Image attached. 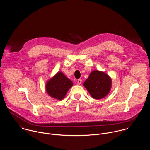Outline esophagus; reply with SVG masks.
Returning a JSON list of instances; mask_svg holds the SVG:
<instances>
[{
  "mask_svg": "<svg viewBox=\"0 0 150 150\" xmlns=\"http://www.w3.org/2000/svg\"><path fill=\"white\" fill-rule=\"evenodd\" d=\"M82 83V80L81 79H78V84H81Z\"/></svg>",
  "mask_w": 150,
  "mask_h": 150,
  "instance_id": "34e87169",
  "label": "esophagus"
}]
</instances>
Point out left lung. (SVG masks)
I'll return each instance as SVG.
<instances>
[{
  "instance_id": "obj_1",
  "label": "left lung",
  "mask_w": 150,
  "mask_h": 150,
  "mask_svg": "<svg viewBox=\"0 0 150 150\" xmlns=\"http://www.w3.org/2000/svg\"><path fill=\"white\" fill-rule=\"evenodd\" d=\"M112 84V79L107 74L98 70H94L90 74L88 78L83 83V86L93 98L100 100L109 93Z\"/></svg>"
}]
</instances>
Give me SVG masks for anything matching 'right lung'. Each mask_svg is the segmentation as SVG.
I'll return each instance as SVG.
<instances>
[{
	"mask_svg": "<svg viewBox=\"0 0 150 150\" xmlns=\"http://www.w3.org/2000/svg\"><path fill=\"white\" fill-rule=\"evenodd\" d=\"M72 86V82L62 72H58L47 81L45 88L50 96L61 100H63L67 91Z\"/></svg>",
	"mask_w": 150,
	"mask_h": 150,
	"instance_id": "1",
	"label": "right lung"
}]
</instances>
